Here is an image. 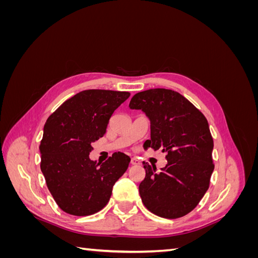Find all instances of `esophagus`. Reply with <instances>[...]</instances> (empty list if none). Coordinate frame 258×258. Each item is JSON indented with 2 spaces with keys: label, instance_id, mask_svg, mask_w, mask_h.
<instances>
[{
  "label": "esophagus",
  "instance_id": "1",
  "mask_svg": "<svg viewBox=\"0 0 258 258\" xmlns=\"http://www.w3.org/2000/svg\"><path fill=\"white\" fill-rule=\"evenodd\" d=\"M130 165H132V166L140 165V161H139L137 158H131V160H130Z\"/></svg>",
  "mask_w": 258,
  "mask_h": 258
}]
</instances>
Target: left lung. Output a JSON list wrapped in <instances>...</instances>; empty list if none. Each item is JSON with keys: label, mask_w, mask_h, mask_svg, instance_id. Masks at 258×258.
I'll use <instances>...</instances> for the list:
<instances>
[{"label": "left lung", "mask_w": 258, "mask_h": 258, "mask_svg": "<svg viewBox=\"0 0 258 258\" xmlns=\"http://www.w3.org/2000/svg\"><path fill=\"white\" fill-rule=\"evenodd\" d=\"M129 107L151 120V140L144 144L167 153L160 171L143 161L145 177L139 185L143 205L165 218L188 214L205 196L214 170L207 118L182 95L165 88L136 93Z\"/></svg>", "instance_id": "obj_1"}]
</instances>
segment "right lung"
Listing matches in <instances>:
<instances>
[{
    "mask_svg": "<svg viewBox=\"0 0 258 258\" xmlns=\"http://www.w3.org/2000/svg\"><path fill=\"white\" fill-rule=\"evenodd\" d=\"M130 96L127 91L84 90L67 100L44 124L41 170L59 208L76 216L102 210L130 158L117 152L103 163L89 158L91 143L102 138L112 114Z\"/></svg>",
    "mask_w": 258,
    "mask_h": 258,
    "instance_id": "right-lung-1",
    "label": "right lung"
}]
</instances>
